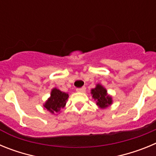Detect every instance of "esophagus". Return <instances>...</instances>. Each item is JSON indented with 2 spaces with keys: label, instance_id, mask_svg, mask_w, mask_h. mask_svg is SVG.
Returning a JSON list of instances; mask_svg holds the SVG:
<instances>
[{
  "label": "esophagus",
  "instance_id": "34e87169",
  "mask_svg": "<svg viewBox=\"0 0 156 156\" xmlns=\"http://www.w3.org/2000/svg\"><path fill=\"white\" fill-rule=\"evenodd\" d=\"M76 91L83 93V92L86 91V87H80V88H76Z\"/></svg>",
  "mask_w": 156,
  "mask_h": 156
}]
</instances>
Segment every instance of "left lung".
Returning <instances> with one entry per match:
<instances>
[{
  "label": "left lung",
  "instance_id": "1",
  "mask_svg": "<svg viewBox=\"0 0 156 156\" xmlns=\"http://www.w3.org/2000/svg\"><path fill=\"white\" fill-rule=\"evenodd\" d=\"M92 98L96 101L98 105L101 108H105L111 105L112 103V98L108 94L105 88L101 84L96 85V87L91 90Z\"/></svg>",
  "mask_w": 156,
  "mask_h": 156
}]
</instances>
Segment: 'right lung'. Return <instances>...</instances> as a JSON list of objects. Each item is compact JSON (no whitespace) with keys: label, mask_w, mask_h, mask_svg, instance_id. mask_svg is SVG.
I'll list each match as a JSON object with an SVG mask.
<instances>
[{"label":"right lung","mask_w":156,"mask_h":156,"mask_svg":"<svg viewBox=\"0 0 156 156\" xmlns=\"http://www.w3.org/2000/svg\"><path fill=\"white\" fill-rule=\"evenodd\" d=\"M68 98L69 94L67 93L61 91L57 88H53L51 92V97L48 99L44 106L51 113H56L64 108Z\"/></svg>","instance_id":"obj_1"}]
</instances>
